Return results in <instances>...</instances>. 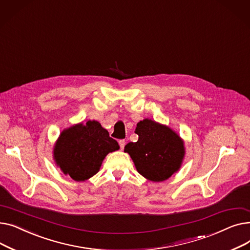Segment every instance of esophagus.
Here are the masks:
<instances>
[{"label": "esophagus", "mask_w": 250, "mask_h": 250, "mask_svg": "<svg viewBox=\"0 0 250 250\" xmlns=\"http://www.w3.org/2000/svg\"><path fill=\"white\" fill-rule=\"evenodd\" d=\"M118 144H120V147L122 150H124L125 148V140H120V142H118Z\"/></svg>", "instance_id": "1"}]
</instances>
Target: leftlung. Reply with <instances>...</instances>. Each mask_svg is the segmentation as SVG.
<instances>
[{"label": "left lung", "mask_w": 250, "mask_h": 250, "mask_svg": "<svg viewBox=\"0 0 250 250\" xmlns=\"http://www.w3.org/2000/svg\"><path fill=\"white\" fill-rule=\"evenodd\" d=\"M136 143L125 147L133 159L138 172L145 178L160 182L178 171L185 158V143L165 125L145 118L138 123Z\"/></svg>", "instance_id": "8db88e82"}]
</instances>
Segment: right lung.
Returning <instances> with one entry per match:
<instances>
[{
    "mask_svg": "<svg viewBox=\"0 0 250 250\" xmlns=\"http://www.w3.org/2000/svg\"><path fill=\"white\" fill-rule=\"evenodd\" d=\"M120 149L118 143L96 121L63 129L54 148V159L63 174L76 181L95 175L108 153Z\"/></svg>",
    "mask_w": 250,
    "mask_h": 250,
    "instance_id": "1",
    "label": "right lung"
}]
</instances>
